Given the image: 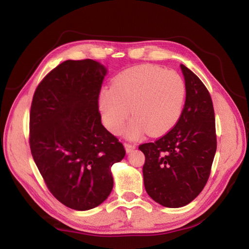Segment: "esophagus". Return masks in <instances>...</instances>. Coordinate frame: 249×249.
<instances>
[{
	"instance_id": "1",
	"label": "esophagus",
	"mask_w": 249,
	"mask_h": 249,
	"mask_svg": "<svg viewBox=\"0 0 249 249\" xmlns=\"http://www.w3.org/2000/svg\"><path fill=\"white\" fill-rule=\"evenodd\" d=\"M124 146L127 153H130L132 149L136 148V144H132V143H128V142H125L124 143Z\"/></svg>"
}]
</instances>
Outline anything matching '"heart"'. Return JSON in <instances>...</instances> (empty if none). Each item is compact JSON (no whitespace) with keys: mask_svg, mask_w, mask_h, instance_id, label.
Segmentation results:
<instances>
[{"mask_svg":"<svg viewBox=\"0 0 249 249\" xmlns=\"http://www.w3.org/2000/svg\"><path fill=\"white\" fill-rule=\"evenodd\" d=\"M187 87L176 71L154 65L132 67L115 76L111 89L98 96V108L107 128L122 132L129 109L135 119L126 128L129 137L146 131L151 136L166 134L180 120Z\"/></svg>","mask_w":249,"mask_h":249,"instance_id":"obj_1","label":"heart"}]
</instances>
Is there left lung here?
<instances>
[{
    "label": "left lung",
    "instance_id": "left-lung-1",
    "mask_svg": "<svg viewBox=\"0 0 249 249\" xmlns=\"http://www.w3.org/2000/svg\"><path fill=\"white\" fill-rule=\"evenodd\" d=\"M187 87L180 120L164 136L143 143L144 187L160 205L179 208L191 203L209 179L216 152L214 109L209 91L186 66Z\"/></svg>",
    "mask_w": 249,
    "mask_h": 249
}]
</instances>
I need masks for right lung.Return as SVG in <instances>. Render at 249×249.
I'll return each mask as SVG.
<instances>
[{"instance_id":"add662e5","label":"right lung","mask_w":249,"mask_h":249,"mask_svg":"<svg viewBox=\"0 0 249 249\" xmlns=\"http://www.w3.org/2000/svg\"><path fill=\"white\" fill-rule=\"evenodd\" d=\"M106 69L92 59L66 60L35 91L30 112L32 156L50 192L85 211L110 194V167L125 156L123 144L101 121L98 96Z\"/></svg>"}]
</instances>
